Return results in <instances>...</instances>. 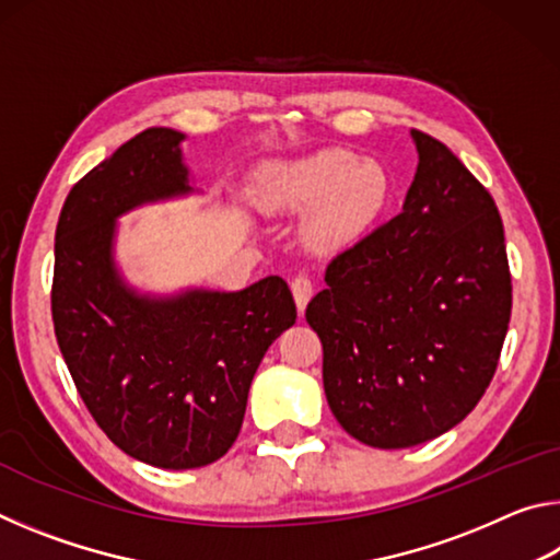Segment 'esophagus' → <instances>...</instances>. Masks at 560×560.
<instances>
[{"label": "esophagus", "mask_w": 560, "mask_h": 560, "mask_svg": "<svg viewBox=\"0 0 560 560\" xmlns=\"http://www.w3.org/2000/svg\"><path fill=\"white\" fill-rule=\"evenodd\" d=\"M291 293H293V301H296L299 311H303L306 308V303L311 301V296H314V281H311L308 277H303V273H299V277L291 281Z\"/></svg>", "instance_id": "1"}]
</instances>
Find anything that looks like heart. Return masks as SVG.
I'll use <instances>...</instances> for the list:
<instances>
[{"mask_svg":"<svg viewBox=\"0 0 560 560\" xmlns=\"http://www.w3.org/2000/svg\"><path fill=\"white\" fill-rule=\"evenodd\" d=\"M252 197L264 212L306 210L303 240L328 252L373 230L390 205L393 177L377 160L328 148L261 165L254 175Z\"/></svg>","mask_w":560,"mask_h":560,"instance_id":"b5f03b06","label":"heart"}]
</instances>
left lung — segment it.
<instances>
[{"mask_svg": "<svg viewBox=\"0 0 560 560\" xmlns=\"http://www.w3.org/2000/svg\"><path fill=\"white\" fill-rule=\"evenodd\" d=\"M402 212L348 246L311 299L324 390L350 438L415 447L467 417L511 318L504 224L487 187L422 130Z\"/></svg>", "mask_w": 560, "mask_h": 560, "instance_id": "8db88e82", "label": "left lung"}]
</instances>
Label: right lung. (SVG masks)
Instances as JSON below:
<instances>
[{"label":"right lung","instance_id":"right-lung-1","mask_svg":"<svg viewBox=\"0 0 560 560\" xmlns=\"http://www.w3.org/2000/svg\"><path fill=\"white\" fill-rule=\"evenodd\" d=\"M185 136L148 128L71 187L56 224L51 316L81 400L108 440L163 469L212 464L242 430L264 353L296 320L287 281L138 293L116 269V220L192 192Z\"/></svg>","mask_w":560,"mask_h":560}]
</instances>
